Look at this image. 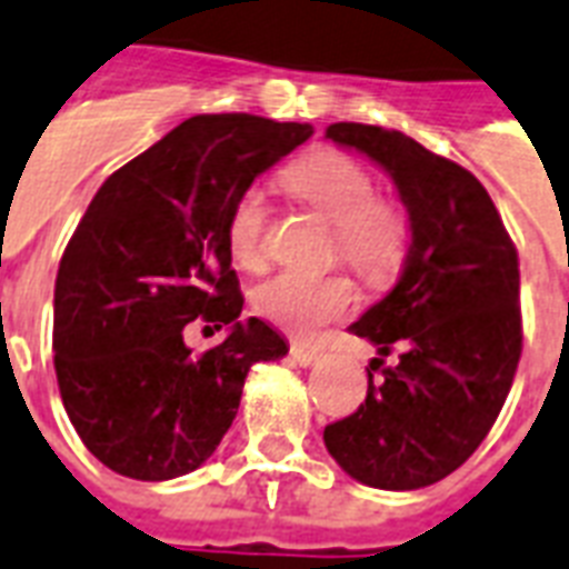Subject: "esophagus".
<instances>
[{
  "instance_id": "obj_1",
  "label": "esophagus",
  "mask_w": 569,
  "mask_h": 569,
  "mask_svg": "<svg viewBox=\"0 0 569 569\" xmlns=\"http://www.w3.org/2000/svg\"><path fill=\"white\" fill-rule=\"evenodd\" d=\"M290 359H293L297 365H302V368H308V365H315L317 359H320V350H317V347L293 341V345H290Z\"/></svg>"
}]
</instances>
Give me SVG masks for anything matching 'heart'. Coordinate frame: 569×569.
<instances>
[{
  "label": "heart",
  "mask_w": 569,
  "mask_h": 569,
  "mask_svg": "<svg viewBox=\"0 0 569 569\" xmlns=\"http://www.w3.org/2000/svg\"><path fill=\"white\" fill-rule=\"evenodd\" d=\"M284 183L335 224V249L350 267L373 281L398 270L407 252V219L377 198V183L362 162L341 151H315L284 171ZM267 222V196L258 187L243 189L224 222V243L237 267H261ZM252 302L263 320L293 335H315L353 308L356 284L341 272L281 270L254 288Z\"/></svg>",
  "instance_id": "obj_1"
}]
</instances>
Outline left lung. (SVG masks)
Returning a JSON list of instances; mask_svg holds the SVG:
<instances>
[{
	"instance_id": "1",
	"label": "left lung",
	"mask_w": 569,
	"mask_h": 569,
	"mask_svg": "<svg viewBox=\"0 0 569 569\" xmlns=\"http://www.w3.org/2000/svg\"><path fill=\"white\" fill-rule=\"evenodd\" d=\"M326 139L371 157L409 219L398 284L350 326L380 353L368 398L326 427V451L359 483L421 490L460 469L505 407L522 353L517 246L463 166L371 124H329Z\"/></svg>"
}]
</instances>
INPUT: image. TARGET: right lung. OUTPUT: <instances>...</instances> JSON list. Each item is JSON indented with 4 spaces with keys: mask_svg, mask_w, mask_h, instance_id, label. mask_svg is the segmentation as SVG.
<instances>
[{
    "mask_svg": "<svg viewBox=\"0 0 569 569\" xmlns=\"http://www.w3.org/2000/svg\"><path fill=\"white\" fill-rule=\"evenodd\" d=\"M315 133L258 116H196L109 174L56 276L52 350L70 425L136 481L196 472L234 421L246 373L288 353L243 293L224 222L258 174ZM192 319L228 328L196 357Z\"/></svg>",
    "mask_w": 569,
    "mask_h": 569,
    "instance_id": "obj_1",
    "label": "right lung"
}]
</instances>
